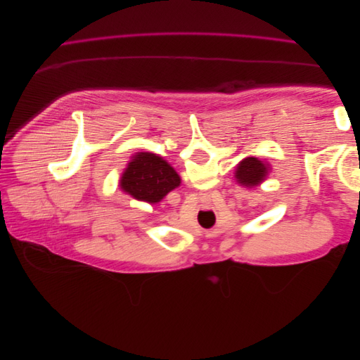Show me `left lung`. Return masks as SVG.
I'll return each instance as SVG.
<instances>
[{
    "label": "left lung",
    "instance_id": "1",
    "mask_svg": "<svg viewBox=\"0 0 360 360\" xmlns=\"http://www.w3.org/2000/svg\"><path fill=\"white\" fill-rule=\"evenodd\" d=\"M267 165L257 158H246L237 165L236 180L246 188H254L267 177Z\"/></svg>",
    "mask_w": 360,
    "mask_h": 360
}]
</instances>
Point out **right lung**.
Instances as JSON below:
<instances>
[{
    "label": "right lung",
    "instance_id": "1",
    "mask_svg": "<svg viewBox=\"0 0 360 360\" xmlns=\"http://www.w3.org/2000/svg\"><path fill=\"white\" fill-rule=\"evenodd\" d=\"M120 183L134 198L155 204L179 186L180 176L162 158L153 153H138L127 163Z\"/></svg>",
    "mask_w": 360,
    "mask_h": 360
}]
</instances>
